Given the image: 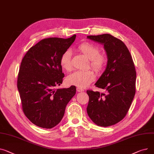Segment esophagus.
<instances>
[{"label": "esophagus", "mask_w": 154, "mask_h": 154, "mask_svg": "<svg viewBox=\"0 0 154 154\" xmlns=\"http://www.w3.org/2000/svg\"><path fill=\"white\" fill-rule=\"evenodd\" d=\"M77 91L78 92L84 91V89H82V88H77Z\"/></svg>", "instance_id": "1"}]
</instances>
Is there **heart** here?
<instances>
[{"instance_id":"1","label":"heart","mask_w":154,"mask_h":154,"mask_svg":"<svg viewBox=\"0 0 154 154\" xmlns=\"http://www.w3.org/2000/svg\"><path fill=\"white\" fill-rule=\"evenodd\" d=\"M79 50L90 60V65L93 69L99 71L103 69L107 62V58L106 54L99 53V48L94 45L89 43H83L78 47ZM72 53L69 50H66L61 55L60 58V65L66 71H71ZM95 78V74L92 70L77 71L69 75L67 79V83L75 85L78 88H84L88 86Z\"/></svg>"}]
</instances>
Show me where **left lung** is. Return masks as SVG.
I'll return each instance as SVG.
<instances>
[{
  "label": "left lung",
  "instance_id": "left-lung-1",
  "mask_svg": "<svg viewBox=\"0 0 154 154\" xmlns=\"http://www.w3.org/2000/svg\"><path fill=\"white\" fill-rule=\"evenodd\" d=\"M87 38L103 44L107 57L106 68L95 83L105 92L87 90V113L96 125L107 127L120 122L127 114L135 93L136 71L122 41L107 33Z\"/></svg>",
  "mask_w": 154,
  "mask_h": 154
}]
</instances>
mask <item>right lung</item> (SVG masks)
<instances>
[{"mask_svg":"<svg viewBox=\"0 0 154 154\" xmlns=\"http://www.w3.org/2000/svg\"><path fill=\"white\" fill-rule=\"evenodd\" d=\"M76 38H45L23 57L17 79L23 111L33 124L51 129L61 121L67 104L76 94L75 86L56 89L62 84L60 58Z\"/></svg>","mask_w":154,"mask_h":154,"instance_id":"obj_1","label":"right lung"}]
</instances>
